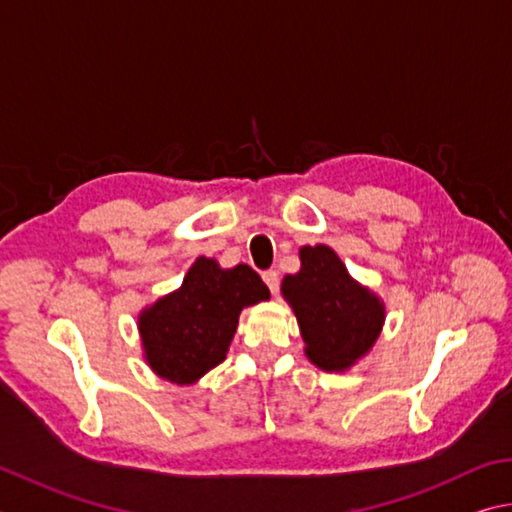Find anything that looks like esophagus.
I'll return each instance as SVG.
<instances>
[{"label": "esophagus", "mask_w": 512, "mask_h": 512, "mask_svg": "<svg viewBox=\"0 0 512 512\" xmlns=\"http://www.w3.org/2000/svg\"><path fill=\"white\" fill-rule=\"evenodd\" d=\"M264 282H266V286L271 288V293L275 295L277 291H280V275H277V271H264Z\"/></svg>", "instance_id": "1"}]
</instances>
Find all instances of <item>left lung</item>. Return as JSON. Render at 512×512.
Returning a JSON list of instances; mask_svg holds the SVG:
<instances>
[{"label":"left lung","instance_id":"obj_1","mask_svg":"<svg viewBox=\"0 0 512 512\" xmlns=\"http://www.w3.org/2000/svg\"><path fill=\"white\" fill-rule=\"evenodd\" d=\"M302 268L282 280V295L300 324L304 353L324 371H345L374 347L385 304L358 284L329 246H304Z\"/></svg>","mask_w":512,"mask_h":512}]
</instances>
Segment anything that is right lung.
Segmentation results:
<instances>
[{"instance_id":"add662e5","label":"right lung","mask_w":512,"mask_h":512,"mask_svg":"<svg viewBox=\"0 0 512 512\" xmlns=\"http://www.w3.org/2000/svg\"><path fill=\"white\" fill-rule=\"evenodd\" d=\"M268 297L271 291L248 264L221 268L199 257L181 288L138 315L147 365L170 383H197L226 360L241 309Z\"/></svg>"}]
</instances>
